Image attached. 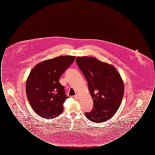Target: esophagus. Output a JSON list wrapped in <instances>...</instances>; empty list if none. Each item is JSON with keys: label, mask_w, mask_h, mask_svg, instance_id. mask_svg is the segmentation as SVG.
<instances>
[{"label": "esophagus", "mask_w": 155, "mask_h": 155, "mask_svg": "<svg viewBox=\"0 0 155 155\" xmlns=\"http://www.w3.org/2000/svg\"><path fill=\"white\" fill-rule=\"evenodd\" d=\"M74 99H76V100H78V99H79V96H78V95L77 94H76V95L74 96Z\"/></svg>", "instance_id": "1"}]
</instances>
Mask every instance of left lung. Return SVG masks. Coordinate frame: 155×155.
Returning a JSON list of instances; mask_svg holds the SVG:
<instances>
[{
  "label": "left lung",
  "instance_id": "left-lung-1",
  "mask_svg": "<svg viewBox=\"0 0 155 155\" xmlns=\"http://www.w3.org/2000/svg\"><path fill=\"white\" fill-rule=\"evenodd\" d=\"M76 63L87 81L94 101L92 110L86 112L85 116L96 123L109 120L124 96V82L119 73L113 66L93 57H77Z\"/></svg>",
  "mask_w": 155,
  "mask_h": 155
}]
</instances>
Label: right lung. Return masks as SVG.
<instances>
[{
	"label": "right lung",
	"instance_id": "obj_1",
	"mask_svg": "<svg viewBox=\"0 0 155 155\" xmlns=\"http://www.w3.org/2000/svg\"><path fill=\"white\" fill-rule=\"evenodd\" d=\"M75 59L72 56H60L37 64L26 81V94L32 109L38 116L52 118L63 111L68 98L59 80Z\"/></svg>",
	"mask_w": 155,
	"mask_h": 155
}]
</instances>
